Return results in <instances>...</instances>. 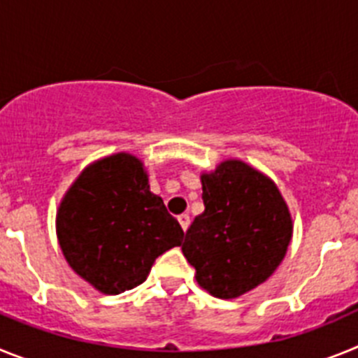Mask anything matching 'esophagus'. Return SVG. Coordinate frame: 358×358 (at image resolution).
<instances>
[{
	"label": "esophagus",
	"instance_id": "1",
	"mask_svg": "<svg viewBox=\"0 0 358 358\" xmlns=\"http://www.w3.org/2000/svg\"><path fill=\"white\" fill-rule=\"evenodd\" d=\"M177 220H179V224H181L182 231L188 229V226H189V215H186V213L179 215V217H177Z\"/></svg>",
	"mask_w": 358,
	"mask_h": 358
}]
</instances>
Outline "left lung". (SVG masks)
I'll return each instance as SVG.
<instances>
[{
	"instance_id": "1",
	"label": "left lung",
	"mask_w": 358,
	"mask_h": 358,
	"mask_svg": "<svg viewBox=\"0 0 358 358\" xmlns=\"http://www.w3.org/2000/svg\"><path fill=\"white\" fill-rule=\"evenodd\" d=\"M204 213L186 231L182 255L199 287L235 299L273 276L292 240V217L276 182L240 159L201 173Z\"/></svg>"
}]
</instances>
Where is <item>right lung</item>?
I'll use <instances>...</instances> for the list:
<instances>
[{
    "label": "right lung",
    "mask_w": 358,
    "mask_h": 358,
    "mask_svg": "<svg viewBox=\"0 0 358 358\" xmlns=\"http://www.w3.org/2000/svg\"><path fill=\"white\" fill-rule=\"evenodd\" d=\"M57 240L69 267L102 294L141 285L181 226L150 192L141 159L118 152L87 164L62 197Z\"/></svg>",
    "instance_id": "add662e5"
}]
</instances>
